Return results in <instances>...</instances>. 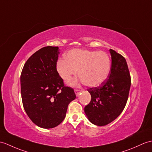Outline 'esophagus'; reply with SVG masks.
I'll use <instances>...</instances> for the list:
<instances>
[{
  "label": "esophagus",
  "mask_w": 152,
  "mask_h": 152,
  "mask_svg": "<svg viewBox=\"0 0 152 152\" xmlns=\"http://www.w3.org/2000/svg\"><path fill=\"white\" fill-rule=\"evenodd\" d=\"M75 94L76 95V96H79V94L82 92V90L80 89H75Z\"/></svg>",
  "instance_id": "esophagus-1"
}]
</instances>
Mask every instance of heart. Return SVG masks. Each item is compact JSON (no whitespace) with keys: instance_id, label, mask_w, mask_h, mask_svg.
<instances>
[{"instance_id":"obj_1","label":"heart","mask_w":152,"mask_h":152,"mask_svg":"<svg viewBox=\"0 0 152 152\" xmlns=\"http://www.w3.org/2000/svg\"><path fill=\"white\" fill-rule=\"evenodd\" d=\"M111 61L106 52L84 49L70 50L65 59H60L56 63V70L60 77L67 82L75 76L78 70V79L69 83L76 86L80 82L94 87L104 83L110 73Z\"/></svg>"}]
</instances>
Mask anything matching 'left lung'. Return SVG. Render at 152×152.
Listing matches in <instances>:
<instances>
[{
	"label": "left lung",
	"instance_id": "8db88e82",
	"mask_svg": "<svg viewBox=\"0 0 152 152\" xmlns=\"http://www.w3.org/2000/svg\"><path fill=\"white\" fill-rule=\"evenodd\" d=\"M111 68L106 80L100 86L87 91L91 95L90 103L84 108L92 124L103 126L121 115L126 106L131 86V77L125 58L110 49Z\"/></svg>",
	"mask_w": 152,
	"mask_h": 152
}]
</instances>
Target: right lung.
Listing matches in <instances>:
<instances>
[{
    "label": "right lung",
    "instance_id": "1",
    "mask_svg": "<svg viewBox=\"0 0 152 152\" xmlns=\"http://www.w3.org/2000/svg\"><path fill=\"white\" fill-rule=\"evenodd\" d=\"M58 47H45L24 64L20 75L21 97L31 121L42 128L58 126L65 118L69 104L76 98L73 89L64 86L56 70Z\"/></svg>",
    "mask_w": 152,
    "mask_h": 152
}]
</instances>
